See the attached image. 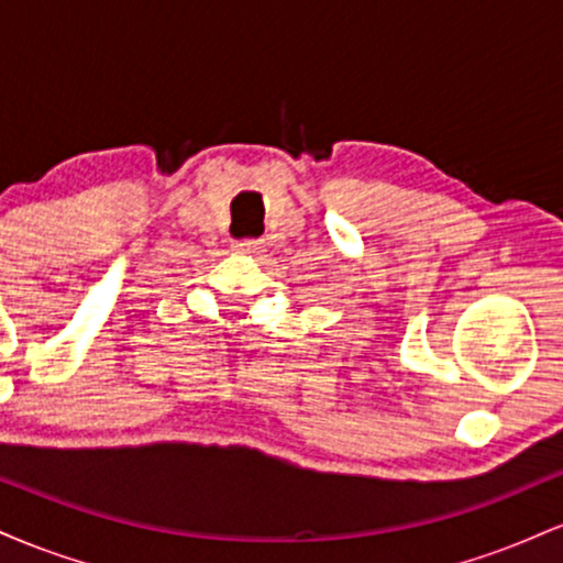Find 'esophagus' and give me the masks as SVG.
<instances>
[{"label":"esophagus","mask_w":563,"mask_h":563,"mask_svg":"<svg viewBox=\"0 0 563 563\" xmlns=\"http://www.w3.org/2000/svg\"><path fill=\"white\" fill-rule=\"evenodd\" d=\"M260 249L262 241H251V238H245V241H232V251H238V254H256Z\"/></svg>","instance_id":"34e87169"}]
</instances>
